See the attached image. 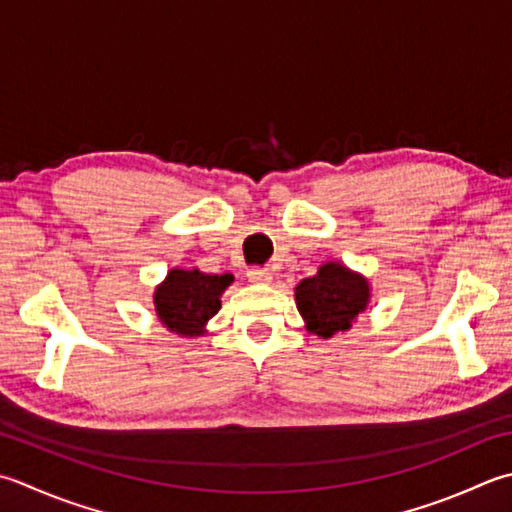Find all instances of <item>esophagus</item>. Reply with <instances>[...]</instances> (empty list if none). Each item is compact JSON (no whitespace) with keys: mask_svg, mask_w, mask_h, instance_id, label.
<instances>
[{"mask_svg":"<svg viewBox=\"0 0 512 512\" xmlns=\"http://www.w3.org/2000/svg\"><path fill=\"white\" fill-rule=\"evenodd\" d=\"M248 282L250 284H270L273 282V273L268 268H248Z\"/></svg>","mask_w":512,"mask_h":512,"instance_id":"34e87169","label":"esophagus"}]
</instances>
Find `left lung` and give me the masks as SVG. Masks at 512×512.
<instances>
[{
	"label": "left lung",
	"instance_id": "8db88e82",
	"mask_svg": "<svg viewBox=\"0 0 512 512\" xmlns=\"http://www.w3.org/2000/svg\"><path fill=\"white\" fill-rule=\"evenodd\" d=\"M295 304L308 333L330 339L353 328L370 304V282L339 262H326L295 286Z\"/></svg>",
	"mask_w": 512,
	"mask_h": 512
}]
</instances>
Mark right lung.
<instances>
[{
	"label": "right lung",
	"instance_id": "right-lung-1",
	"mask_svg": "<svg viewBox=\"0 0 512 512\" xmlns=\"http://www.w3.org/2000/svg\"><path fill=\"white\" fill-rule=\"evenodd\" d=\"M230 284V273L210 275L199 268L168 270L164 282L157 284L153 293L159 324L179 337H202L208 319L222 308V295Z\"/></svg>",
	"mask_w": 512,
	"mask_h": 512
}]
</instances>
